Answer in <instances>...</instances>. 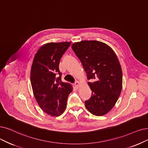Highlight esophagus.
I'll return each instance as SVG.
<instances>
[{"label":"esophagus","mask_w":148,"mask_h":148,"mask_svg":"<svg viewBox=\"0 0 148 148\" xmlns=\"http://www.w3.org/2000/svg\"><path fill=\"white\" fill-rule=\"evenodd\" d=\"M79 81H76V82L75 83V87L76 88H78L79 86Z\"/></svg>","instance_id":"esophagus-1"}]
</instances>
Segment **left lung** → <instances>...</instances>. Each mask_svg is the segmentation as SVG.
<instances>
[{
  "label": "left lung",
  "instance_id": "8db88e82",
  "mask_svg": "<svg viewBox=\"0 0 148 148\" xmlns=\"http://www.w3.org/2000/svg\"><path fill=\"white\" fill-rule=\"evenodd\" d=\"M72 48L87 73L92 90L85 101L86 109L96 116L108 114L114 108L122 89V70L116 55L110 46L97 40L75 42Z\"/></svg>",
  "mask_w": 148,
  "mask_h": 148
}]
</instances>
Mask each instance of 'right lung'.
<instances>
[{
    "label": "right lung",
    "instance_id": "obj_1",
    "mask_svg": "<svg viewBox=\"0 0 148 148\" xmlns=\"http://www.w3.org/2000/svg\"><path fill=\"white\" fill-rule=\"evenodd\" d=\"M70 42H49L41 46L32 65L30 81L34 96L40 109L51 116L61 115L66 109L72 86L61 81L59 64Z\"/></svg>",
    "mask_w": 148,
    "mask_h": 148
}]
</instances>
